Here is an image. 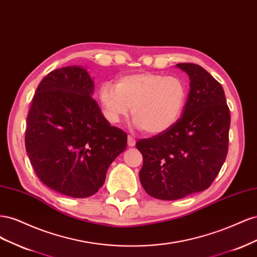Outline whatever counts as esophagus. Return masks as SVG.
<instances>
[{
  "mask_svg": "<svg viewBox=\"0 0 257 257\" xmlns=\"http://www.w3.org/2000/svg\"><path fill=\"white\" fill-rule=\"evenodd\" d=\"M135 144H136L135 138L132 137V136H128L127 137V145H128V147H134Z\"/></svg>",
  "mask_w": 257,
  "mask_h": 257,
  "instance_id": "34e87169",
  "label": "esophagus"
}]
</instances>
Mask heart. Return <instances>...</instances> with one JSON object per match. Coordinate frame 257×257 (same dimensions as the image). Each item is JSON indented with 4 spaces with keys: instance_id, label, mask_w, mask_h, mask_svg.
Segmentation results:
<instances>
[{
    "instance_id": "b5f03b06",
    "label": "heart",
    "mask_w": 257,
    "mask_h": 257,
    "mask_svg": "<svg viewBox=\"0 0 257 257\" xmlns=\"http://www.w3.org/2000/svg\"><path fill=\"white\" fill-rule=\"evenodd\" d=\"M99 100L106 118L118 123L132 107L134 125L147 134L158 135L172 127L180 116L186 89L175 76L139 73L122 76L115 83L100 85Z\"/></svg>"
}]
</instances>
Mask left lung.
<instances>
[{
    "label": "left lung",
    "mask_w": 257,
    "mask_h": 257,
    "mask_svg": "<svg viewBox=\"0 0 257 257\" xmlns=\"http://www.w3.org/2000/svg\"><path fill=\"white\" fill-rule=\"evenodd\" d=\"M190 76L182 115L164 133L139 139V179L150 196L175 200L208 189L228 151L229 108L221 83L205 68L177 64Z\"/></svg>",
    "instance_id": "obj_1"
}]
</instances>
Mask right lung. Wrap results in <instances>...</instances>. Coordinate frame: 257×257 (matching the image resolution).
Returning a JSON list of instances; mask_svg holds the SVG:
<instances>
[{"label": "right lung", "instance_id": "1", "mask_svg": "<svg viewBox=\"0 0 257 257\" xmlns=\"http://www.w3.org/2000/svg\"><path fill=\"white\" fill-rule=\"evenodd\" d=\"M93 89L84 68L56 69L38 84L27 116L26 149L36 176L74 198L98 191L127 144L125 132L105 119Z\"/></svg>", "mask_w": 257, "mask_h": 257}]
</instances>
